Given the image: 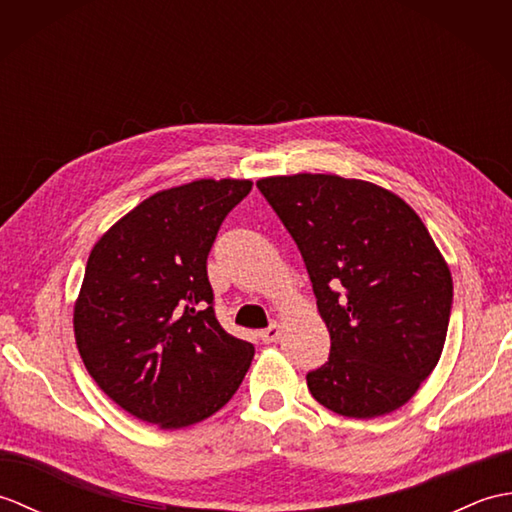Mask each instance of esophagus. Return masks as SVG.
<instances>
[{
  "label": "esophagus",
  "mask_w": 512,
  "mask_h": 512,
  "mask_svg": "<svg viewBox=\"0 0 512 512\" xmlns=\"http://www.w3.org/2000/svg\"><path fill=\"white\" fill-rule=\"evenodd\" d=\"M279 336H281V328H279V323L268 325L266 330L259 332V339H262V343H275V341L279 339Z\"/></svg>",
  "instance_id": "1"
}]
</instances>
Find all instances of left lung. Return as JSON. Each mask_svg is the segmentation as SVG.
Returning a JSON list of instances; mask_svg holds the SVG:
<instances>
[{"label":"left lung","instance_id":"left-lung-1","mask_svg":"<svg viewBox=\"0 0 512 512\" xmlns=\"http://www.w3.org/2000/svg\"><path fill=\"white\" fill-rule=\"evenodd\" d=\"M257 189L297 242L330 332L310 394L347 418L396 411L438 365L449 330L451 270L427 226L365 180L297 173Z\"/></svg>","mask_w":512,"mask_h":512}]
</instances>
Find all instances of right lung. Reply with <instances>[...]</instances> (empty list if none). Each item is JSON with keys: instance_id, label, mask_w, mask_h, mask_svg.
Here are the masks:
<instances>
[{"instance_id": "1", "label": "right lung", "mask_w": 512, "mask_h": 512, "mask_svg": "<svg viewBox=\"0 0 512 512\" xmlns=\"http://www.w3.org/2000/svg\"><path fill=\"white\" fill-rule=\"evenodd\" d=\"M250 180H195L140 202L94 244L74 339L90 376L134 418L180 429L233 398L255 356L213 310L206 257Z\"/></svg>"}]
</instances>
